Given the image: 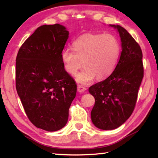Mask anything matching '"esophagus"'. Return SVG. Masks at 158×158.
Returning a JSON list of instances; mask_svg holds the SVG:
<instances>
[{
    "label": "esophagus",
    "instance_id": "1",
    "mask_svg": "<svg viewBox=\"0 0 158 158\" xmlns=\"http://www.w3.org/2000/svg\"><path fill=\"white\" fill-rule=\"evenodd\" d=\"M85 90H86V88L84 87V85H77V90H78V92L83 93V92H84Z\"/></svg>",
    "mask_w": 158,
    "mask_h": 158
}]
</instances>
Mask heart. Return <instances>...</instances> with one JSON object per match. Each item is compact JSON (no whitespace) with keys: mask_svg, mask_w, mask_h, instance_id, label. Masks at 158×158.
Returning <instances> with one entry per match:
<instances>
[{"mask_svg":"<svg viewBox=\"0 0 158 158\" xmlns=\"http://www.w3.org/2000/svg\"><path fill=\"white\" fill-rule=\"evenodd\" d=\"M74 49H65L61 59L67 73L72 75L84 65L85 68L77 75V81L83 84L91 82L95 77L105 79L114 71L121 56V44L111 34H85L73 43Z\"/></svg>","mask_w":158,"mask_h":158,"instance_id":"b5f03b06","label":"heart"}]
</instances>
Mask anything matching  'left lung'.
Listing matches in <instances>:
<instances>
[{
    "instance_id": "left-lung-1",
    "label": "left lung",
    "mask_w": 158,
    "mask_h": 158,
    "mask_svg": "<svg viewBox=\"0 0 158 158\" xmlns=\"http://www.w3.org/2000/svg\"><path fill=\"white\" fill-rule=\"evenodd\" d=\"M122 52L114 71L106 79L89 88L95 99L91 111L93 123L99 129L114 130L129 118L135 109L143 77L142 52L132 35L121 26Z\"/></svg>"
}]
</instances>
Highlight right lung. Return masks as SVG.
Returning <instances> with one entry per match:
<instances>
[{"label":"right lung","instance_id":"1","mask_svg":"<svg viewBox=\"0 0 158 158\" xmlns=\"http://www.w3.org/2000/svg\"><path fill=\"white\" fill-rule=\"evenodd\" d=\"M69 32L56 23L44 25L23 42L16 58V89L28 119L48 132L63 128L77 93L61 53Z\"/></svg>","mask_w":158,"mask_h":158}]
</instances>
